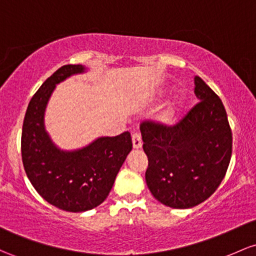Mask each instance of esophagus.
<instances>
[{
  "label": "esophagus",
  "instance_id": "obj_1",
  "mask_svg": "<svg viewBox=\"0 0 256 256\" xmlns=\"http://www.w3.org/2000/svg\"><path fill=\"white\" fill-rule=\"evenodd\" d=\"M132 146L134 150H140L142 147V138L140 134H132Z\"/></svg>",
  "mask_w": 256,
  "mask_h": 256
}]
</instances>
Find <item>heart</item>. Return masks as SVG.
Instances as JSON below:
<instances>
[{
    "mask_svg": "<svg viewBox=\"0 0 256 256\" xmlns=\"http://www.w3.org/2000/svg\"><path fill=\"white\" fill-rule=\"evenodd\" d=\"M168 92V88H162L159 91V96H164ZM184 100L186 98L182 94H178L172 100L168 103L166 106L162 109L160 113L156 115V122L160 124H164V125H169V124H172L174 120L178 116V112L181 110V108L184 104Z\"/></svg>",
    "mask_w": 256,
    "mask_h": 256,
    "instance_id": "1",
    "label": "heart"
}]
</instances>
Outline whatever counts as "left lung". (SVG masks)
Returning <instances> with one entry per match:
<instances>
[{
  "instance_id": "obj_1",
  "label": "left lung",
  "mask_w": 256,
  "mask_h": 256,
  "mask_svg": "<svg viewBox=\"0 0 256 256\" xmlns=\"http://www.w3.org/2000/svg\"><path fill=\"white\" fill-rule=\"evenodd\" d=\"M194 85L199 102L181 122L174 126L141 124L147 186L156 200L174 209L206 200L231 160L232 132L222 102L199 76Z\"/></svg>"
}]
</instances>
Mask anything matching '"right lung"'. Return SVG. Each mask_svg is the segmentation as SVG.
Instances as JSON below:
<instances>
[{"label": "right lung", "instance_id": "1", "mask_svg": "<svg viewBox=\"0 0 256 256\" xmlns=\"http://www.w3.org/2000/svg\"><path fill=\"white\" fill-rule=\"evenodd\" d=\"M85 72L81 64H68L53 72L30 100L22 132V159L28 178L44 200L70 212H87L106 200L132 150L128 131L115 137H98L75 150H60L50 140L44 112L56 86Z\"/></svg>", "mask_w": 256, "mask_h": 256}]
</instances>
